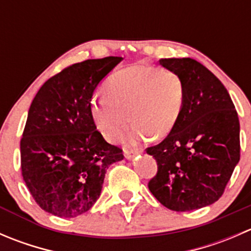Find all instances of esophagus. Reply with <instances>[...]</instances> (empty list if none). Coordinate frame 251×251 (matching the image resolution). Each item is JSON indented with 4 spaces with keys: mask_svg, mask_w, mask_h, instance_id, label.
<instances>
[{
    "mask_svg": "<svg viewBox=\"0 0 251 251\" xmlns=\"http://www.w3.org/2000/svg\"><path fill=\"white\" fill-rule=\"evenodd\" d=\"M141 151H142L141 149H132V151H125V154H124V155H125L126 159L131 160V159L135 158V156L137 155V154H140Z\"/></svg>",
    "mask_w": 251,
    "mask_h": 251,
    "instance_id": "esophagus-1",
    "label": "esophagus"
}]
</instances>
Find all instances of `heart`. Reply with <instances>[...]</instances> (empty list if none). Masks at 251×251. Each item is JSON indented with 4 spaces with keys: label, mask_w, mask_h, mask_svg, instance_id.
<instances>
[{
    "label": "heart",
    "mask_w": 251,
    "mask_h": 251,
    "mask_svg": "<svg viewBox=\"0 0 251 251\" xmlns=\"http://www.w3.org/2000/svg\"><path fill=\"white\" fill-rule=\"evenodd\" d=\"M104 92L91 100L96 127L105 140L120 141L132 118L136 124L126 136L131 146L151 135L170 133L184 100L183 81L176 73L148 65H132L114 74Z\"/></svg>",
    "instance_id": "1"
}]
</instances>
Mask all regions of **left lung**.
Wrapping results in <instances>:
<instances>
[{"label": "left lung", "instance_id": "1", "mask_svg": "<svg viewBox=\"0 0 251 251\" xmlns=\"http://www.w3.org/2000/svg\"><path fill=\"white\" fill-rule=\"evenodd\" d=\"M159 64L183 81L177 123L161 143L147 148L158 164L148 187L164 206L191 211L219 201L240 158L239 120L221 81L192 58Z\"/></svg>", "mask_w": 251, "mask_h": 251}]
</instances>
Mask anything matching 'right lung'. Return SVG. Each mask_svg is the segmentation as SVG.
I'll return each mask as SVG.
<instances>
[{
    "mask_svg": "<svg viewBox=\"0 0 251 251\" xmlns=\"http://www.w3.org/2000/svg\"><path fill=\"white\" fill-rule=\"evenodd\" d=\"M121 59L70 65L48 78L30 105L20 141L23 179L40 207L54 216L88 211L100 198L107 169L124 159L91 115L93 92Z\"/></svg>",
    "mask_w": 251,
    "mask_h": 251,
    "instance_id": "obj_1",
    "label": "right lung"
}]
</instances>
